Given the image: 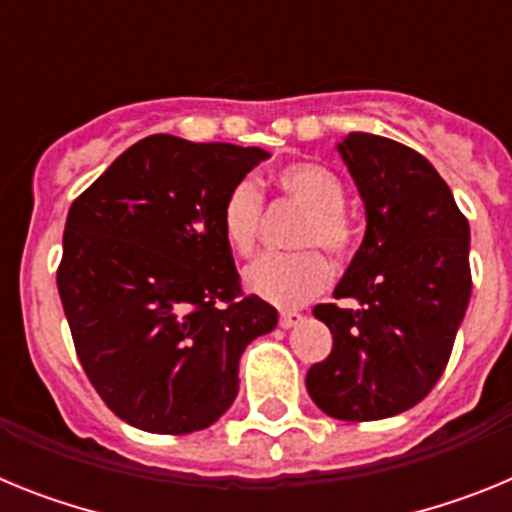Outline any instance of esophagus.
Wrapping results in <instances>:
<instances>
[{
    "instance_id": "34e87169",
    "label": "esophagus",
    "mask_w": 512,
    "mask_h": 512,
    "mask_svg": "<svg viewBox=\"0 0 512 512\" xmlns=\"http://www.w3.org/2000/svg\"><path fill=\"white\" fill-rule=\"evenodd\" d=\"M302 323V312L297 310H284L282 315H279V325L282 328H295V325Z\"/></svg>"
}]
</instances>
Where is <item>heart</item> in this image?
Instances as JSON below:
<instances>
[{"label": "heart", "mask_w": 512, "mask_h": 512, "mask_svg": "<svg viewBox=\"0 0 512 512\" xmlns=\"http://www.w3.org/2000/svg\"><path fill=\"white\" fill-rule=\"evenodd\" d=\"M274 184L289 202L302 207L305 220L297 233V246H323L330 256H346L354 246V225L348 220L346 189L330 169L310 161L287 164L274 174ZM264 197L251 179H241L225 194L220 207L223 238L238 256H248L259 238ZM330 266L320 251L266 253L243 271L251 295L279 307H295L318 295L328 284Z\"/></svg>", "instance_id": "1"}]
</instances>
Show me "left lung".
<instances>
[{
	"mask_svg": "<svg viewBox=\"0 0 512 512\" xmlns=\"http://www.w3.org/2000/svg\"><path fill=\"white\" fill-rule=\"evenodd\" d=\"M338 153L364 202L366 233L333 297L359 307L312 310L333 348L305 384L325 415L361 423L418 405L449 364L472 295L469 223L413 148L348 133Z\"/></svg>",
	"mask_w": 512,
	"mask_h": 512,
	"instance_id": "1",
	"label": "left lung"
}]
</instances>
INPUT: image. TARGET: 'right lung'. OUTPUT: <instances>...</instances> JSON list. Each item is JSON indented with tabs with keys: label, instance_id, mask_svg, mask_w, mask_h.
<instances>
[{
	"label": "right lung",
	"instance_id": "1",
	"mask_svg": "<svg viewBox=\"0 0 512 512\" xmlns=\"http://www.w3.org/2000/svg\"><path fill=\"white\" fill-rule=\"evenodd\" d=\"M264 148L148 135L71 205L58 295L104 405L148 433L202 431L233 405L238 361L277 328L243 297L220 207Z\"/></svg>",
	"mask_w": 512,
	"mask_h": 512
}]
</instances>
